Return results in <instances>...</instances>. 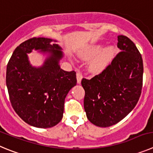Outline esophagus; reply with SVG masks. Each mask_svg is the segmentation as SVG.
Returning <instances> with one entry per match:
<instances>
[{
  "label": "esophagus",
  "mask_w": 153,
  "mask_h": 153,
  "mask_svg": "<svg viewBox=\"0 0 153 153\" xmlns=\"http://www.w3.org/2000/svg\"><path fill=\"white\" fill-rule=\"evenodd\" d=\"M82 79V75L80 72L76 73V79H77V83H80L81 80Z\"/></svg>",
  "instance_id": "obj_1"
}]
</instances>
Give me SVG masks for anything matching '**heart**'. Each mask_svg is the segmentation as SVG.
Segmentation results:
<instances>
[{
  "instance_id": "heart-1",
  "label": "heart",
  "mask_w": 153,
  "mask_h": 153,
  "mask_svg": "<svg viewBox=\"0 0 153 153\" xmlns=\"http://www.w3.org/2000/svg\"><path fill=\"white\" fill-rule=\"evenodd\" d=\"M114 52L115 50L113 46H107L103 48L102 45L98 44L79 53V56L83 60H89L94 56L88 64V70L92 74H98L103 72L110 64Z\"/></svg>"
}]
</instances>
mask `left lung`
Masks as SVG:
<instances>
[{"instance_id": "left-lung-1", "label": "left lung", "mask_w": 153, "mask_h": 153, "mask_svg": "<svg viewBox=\"0 0 153 153\" xmlns=\"http://www.w3.org/2000/svg\"><path fill=\"white\" fill-rule=\"evenodd\" d=\"M120 52L102 74L82 79L84 109L94 125L117 124L134 108L141 94L143 64L135 44L125 36H117Z\"/></svg>"}]
</instances>
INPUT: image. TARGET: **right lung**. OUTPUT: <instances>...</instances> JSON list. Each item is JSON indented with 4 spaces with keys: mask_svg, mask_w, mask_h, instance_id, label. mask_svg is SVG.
I'll list each match as a JSON object with an SVG mask.
<instances>
[{
    "mask_svg": "<svg viewBox=\"0 0 153 153\" xmlns=\"http://www.w3.org/2000/svg\"><path fill=\"white\" fill-rule=\"evenodd\" d=\"M57 42L48 38L26 40L15 49L7 67L13 108L25 122L39 128L52 127L61 121L66 96L76 85L75 71L60 67L64 53ZM33 50L46 55L40 67L30 64L27 54Z\"/></svg>",
    "mask_w": 153,
    "mask_h": 153,
    "instance_id": "1",
    "label": "right lung"
}]
</instances>
